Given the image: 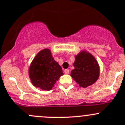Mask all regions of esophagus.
<instances>
[{
  "instance_id": "obj_1",
  "label": "esophagus",
  "mask_w": 125,
  "mask_h": 125,
  "mask_svg": "<svg viewBox=\"0 0 125 125\" xmlns=\"http://www.w3.org/2000/svg\"><path fill=\"white\" fill-rule=\"evenodd\" d=\"M64 73H65V74H69V73H70V71H69V70H68V69H66V70H64Z\"/></svg>"
}]
</instances>
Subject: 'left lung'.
<instances>
[{
	"label": "left lung",
	"instance_id": "8db88e82",
	"mask_svg": "<svg viewBox=\"0 0 125 125\" xmlns=\"http://www.w3.org/2000/svg\"><path fill=\"white\" fill-rule=\"evenodd\" d=\"M74 69L71 72L74 80L83 88L95 83L100 74V68L94 57L90 53L81 52L75 57Z\"/></svg>",
	"mask_w": 125,
	"mask_h": 125
}]
</instances>
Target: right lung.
<instances>
[{
  "instance_id": "obj_1",
  "label": "right lung",
  "mask_w": 125,
  "mask_h": 125,
  "mask_svg": "<svg viewBox=\"0 0 125 125\" xmlns=\"http://www.w3.org/2000/svg\"><path fill=\"white\" fill-rule=\"evenodd\" d=\"M29 73L33 85L47 91L51 90L63 74L61 66L54 60L48 49L41 51L36 55L30 65Z\"/></svg>"
}]
</instances>
